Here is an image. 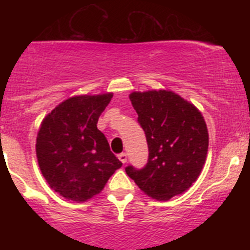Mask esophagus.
I'll list each match as a JSON object with an SVG mask.
<instances>
[{"instance_id":"1","label":"esophagus","mask_w":250,"mask_h":250,"mask_svg":"<svg viewBox=\"0 0 250 250\" xmlns=\"http://www.w3.org/2000/svg\"><path fill=\"white\" fill-rule=\"evenodd\" d=\"M118 160H120L123 165H125V163H127V155L123 152L120 153V155H118Z\"/></svg>"}]
</instances>
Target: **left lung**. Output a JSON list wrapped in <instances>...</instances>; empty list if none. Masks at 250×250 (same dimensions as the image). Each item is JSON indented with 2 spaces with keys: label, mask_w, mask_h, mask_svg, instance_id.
I'll use <instances>...</instances> for the list:
<instances>
[{
  "label": "left lung",
  "mask_w": 250,
  "mask_h": 250,
  "mask_svg": "<svg viewBox=\"0 0 250 250\" xmlns=\"http://www.w3.org/2000/svg\"><path fill=\"white\" fill-rule=\"evenodd\" d=\"M147 140L148 161L143 169L125 173L145 195L168 201L197 180L208 152L209 135L202 113L172 90L129 94Z\"/></svg>",
  "instance_id": "8db88e82"
}]
</instances>
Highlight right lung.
Instances as JSON below:
<instances>
[{"label":"right lung","mask_w":250,"mask_h":250,"mask_svg":"<svg viewBox=\"0 0 250 250\" xmlns=\"http://www.w3.org/2000/svg\"><path fill=\"white\" fill-rule=\"evenodd\" d=\"M112 97V93L71 97L41 122L36 139L37 162L50 188L66 200H90L122 167L97 127Z\"/></svg>","instance_id":"right-lung-1"}]
</instances>
